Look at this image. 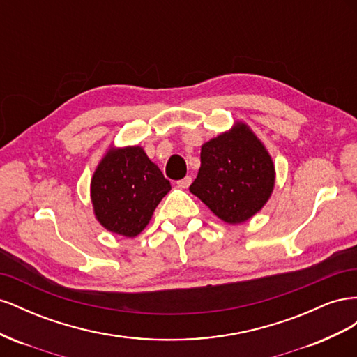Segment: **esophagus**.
<instances>
[{"label":"esophagus","instance_id":"34e87169","mask_svg":"<svg viewBox=\"0 0 357 357\" xmlns=\"http://www.w3.org/2000/svg\"><path fill=\"white\" fill-rule=\"evenodd\" d=\"M190 183H192V177H190V176H186L185 178H181V180L177 181V186L181 188V189H186V188L190 186Z\"/></svg>","mask_w":357,"mask_h":357}]
</instances>
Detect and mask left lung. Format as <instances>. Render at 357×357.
Returning <instances> with one entry per match:
<instances>
[{
    "label": "left lung",
    "mask_w": 357,
    "mask_h": 357,
    "mask_svg": "<svg viewBox=\"0 0 357 357\" xmlns=\"http://www.w3.org/2000/svg\"><path fill=\"white\" fill-rule=\"evenodd\" d=\"M273 159L245 123L236 122L201 147V168L189 190L226 223L248 220L274 189Z\"/></svg>",
    "instance_id": "obj_1"
}]
</instances>
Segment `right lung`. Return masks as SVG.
I'll list each match as a JSON object with an SVG mask.
<instances>
[{"label":"right lung","instance_id":"right-lung-1","mask_svg":"<svg viewBox=\"0 0 357 357\" xmlns=\"http://www.w3.org/2000/svg\"><path fill=\"white\" fill-rule=\"evenodd\" d=\"M169 189L143 147L134 146L107 152L93 172L91 198L96 219L107 231L132 238L146 228Z\"/></svg>","mask_w":357,"mask_h":357}]
</instances>
